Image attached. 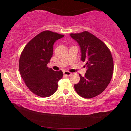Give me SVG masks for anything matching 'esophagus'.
Masks as SVG:
<instances>
[{
	"mask_svg": "<svg viewBox=\"0 0 131 131\" xmlns=\"http://www.w3.org/2000/svg\"><path fill=\"white\" fill-rule=\"evenodd\" d=\"M63 74L66 76H70V75L72 74V73L70 72H68V71H64Z\"/></svg>",
	"mask_w": 131,
	"mask_h": 131,
	"instance_id": "esophagus-1",
	"label": "esophagus"
}]
</instances>
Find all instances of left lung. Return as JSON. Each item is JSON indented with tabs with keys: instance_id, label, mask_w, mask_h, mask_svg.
Masks as SVG:
<instances>
[{
	"instance_id": "8db88e82",
	"label": "left lung",
	"mask_w": 131,
	"mask_h": 131,
	"mask_svg": "<svg viewBox=\"0 0 131 131\" xmlns=\"http://www.w3.org/2000/svg\"><path fill=\"white\" fill-rule=\"evenodd\" d=\"M80 46L81 60L87 67V73L75 84L77 94L84 98H92L101 94L109 84L113 72V59L105 43L91 33L84 31L70 34Z\"/></svg>"
}]
</instances>
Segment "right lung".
<instances>
[{"label":"right lung","instance_id":"obj_1","mask_svg":"<svg viewBox=\"0 0 131 131\" xmlns=\"http://www.w3.org/2000/svg\"><path fill=\"white\" fill-rule=\"evenodd\" d=\"M63 36L43 31L31 40L22 51L19 61L20 74L29 90L37 96L47 97L54 94L58 82L62 78V71L53 70L47 64L52 56L55 41Z\"/></svg>","mask_w":131,"mask_h":131}]
</instances>
